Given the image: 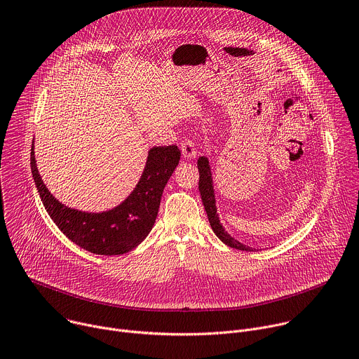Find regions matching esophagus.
Instances as JSON below:
<instances>
[{
	"label": "esophagus",
	"instance_id": "esophagus-1",
	"mask_svg": "<svg viewBox=\"0 0 359 359\" xmlns=\"http://www.w3.org/2000/svg\"><path fill=\"white\" fill-rule=\"evenodd\" d=\"M181 151H182L185 158H194L196 156V149H195L194 141L189 140V138L182 140V142H181Z\"/></svg>",
	"mask_w": 359,
	"mask_h": 359
}]
</instances>
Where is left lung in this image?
<instances>
[{"instance_id":"left-lung-1","label":"left lung","mask_w":359,"mask_h":359,"mask_svg":"<svg viewBox=\"0 0 359 359\" xmlns=\"http://www.w3.org/2000/svg\"><path fill=\"white\" fill-rule=\"evenodd\" d=\"M198 171H199V182H198L199 194H201L202 203H203L206 215H208V221H209L210 228L215 232V235H217L229 248H233V249H238V250H246V252L253 250L252 248H249V246L241 243L239 241H236L235 238H232L224 229V226L219 221L218 213H217V205H215L212 174H210V167H209V161H208L206 157H199L198 158Z\"/></svg>"}]
</instances>
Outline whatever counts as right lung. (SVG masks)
<instances>
[{"mask_svg": "<svg viewBox=\"0 0 359 359\" xmlns=\"http://www.w3.org/2000/svg\"><path fill=\"white\" fill-rule=\"evenodd\" d=\"M180 157L181 151L175 144L153 147L134 191L118 206L102 213H88L62 205L42 182L34 146L31 171L41 201L59 231L90 253L114 256L133 250L153 229L163 191Z\"/></svg>", "mask_w": 359, "mask_h": 359, "instance_id": "right-lung-1", "label": "right lung"}]
</instances>
